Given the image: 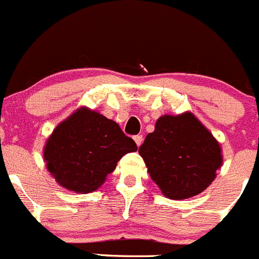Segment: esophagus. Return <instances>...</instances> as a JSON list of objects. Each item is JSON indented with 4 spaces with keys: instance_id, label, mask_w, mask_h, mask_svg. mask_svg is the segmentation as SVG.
Masks as SVG:
<instances>
[{
    "instance_id": "34e87169",
    "label": "esophagus",
    "mask_w": 259,
    "mask_h": 259,
    "mask_svg": "<svg viewBox=\"0 0 259 259\" xmlns=\"http://www.w3.org/2000/svg\"><path fill=\"white\" fill-rule=\"evenodd\" d=\"M134 141H135V143H137L138 147H141V144L143 143V137H142V135H135Z\"/></svg>"
}]
</instances>
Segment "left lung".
Listing matches in <instances>:
<instances>
[{"mask_svg":"<svg viewBox=\"0 0 259 259\" xmlns=\"http://www.w3.org/2000/svg\"><path fill=\"white\" fill-rule=\"evenodd\" d=\"M152 180L170 199H187L211 185L222 165L221 147L193 115H165L139 147Z\"/></svg>","mask_w":259,"mask_h":259,"instance_id":"8db88e82","label":"left lung"}]
</instances>
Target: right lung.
I'll use <instances>...</instances> for the list:
<instances>
[{
  "instance_id": "right-lung-1",
  "label": "right lung",
  "mask_w": 259,
  "mask_h": 259,
  "mask_svg": "<svg viewBox=\"0 0 259 259\" xmlns=\"http://www.w3.org/2000/svg\"><path fill=\"white\" fill-rule=\"evenodd\" d=\"M137 144L117 124L87 107L78 108L59 124L46 142V165L61 187L91 193L105 183L117 161Z\"/></svg>"
}]
</instances>
